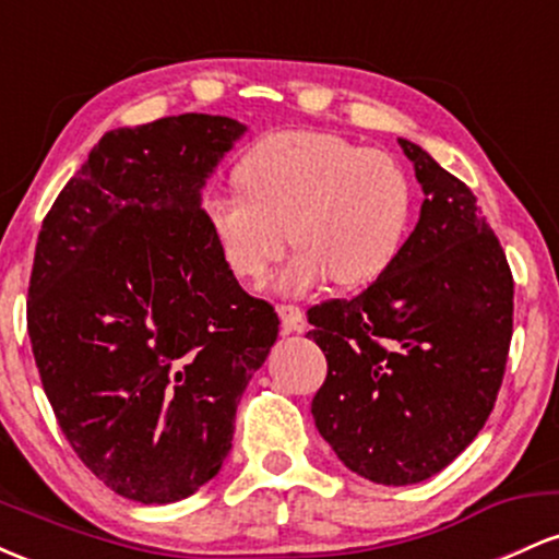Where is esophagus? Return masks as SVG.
Listing matches in <instances>:
<instances>
[{"mask_svg":"<svg viewBox=\"0 0 559 559\" xmlns=\"http://www.w3.org/2000/svg\"><path fill=\"white\" fill-rule=\"evenodd\" d=\"M278 318H281V325H284L286 333H301L307 329L305 316H301V310L297 305H278Z\"/></svg>","mask_w":559,"mask_h":559,"instance_id":"obj_1","label":"esophagus"}]
</instances>
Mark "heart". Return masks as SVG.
I'll list each match as a JSON object with an SVG mask.
<instances>
[{"label": "heart", "instance_id": "b5f03b06", "mask_svg": "<svg viewBox=\"0 0 559 559\" xmlns=\"http://www.w3.org/2000/svg\"><path fill=\"white\" fill-rule=\"evenodd\" d=\"M234 183L239 194L202 199L210 239L236 281L260 284L292 236L299 252L278 275L288 294L325 278L376 281L400 254L413 213L396 159L310 128L254 141L236 163Z\"/></svg>", "mask_w": 559, "mask_h": 559}]
</instances>
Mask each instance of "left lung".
Segmentation results:
<instances>
[{
    "mask_svg": "<svg viewBox=\"0 0 559 559\" xmlns=\"http://www.w3.org/2000/svg\"><path fill=\"white\" fill-rule=\"evenodd\" d=\"M420 221L352 299L307 310L329 376L312 418L357 476L407 486L476 439L497 402L512 338V273L473 191L413 141Z\"/></svg>",
    "mask_w": 559,
    "mask_h": 559,
    "instance_id": "1",
    "label": "left lung"
}]
</instances>
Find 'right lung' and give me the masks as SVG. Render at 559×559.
Listing matches in <instances>:
<instances>
[{"label":"right lung","mask_w":559,"mask_h":559,"mask_svg":"<svg viewBox=\"0 0 559 559\" xmlns=\"http://www.w3.org/2000/svg\"><path fill=\"white\" fill-rule=\"evenodd\" d=\"M247 131L186 112L102 136L41 223L28 336L81 463L168 504L221 471L236 407L278 338L217 254L199 189Z\"/></svg>","instance_id":"right-lung-1"}]
</instances>
